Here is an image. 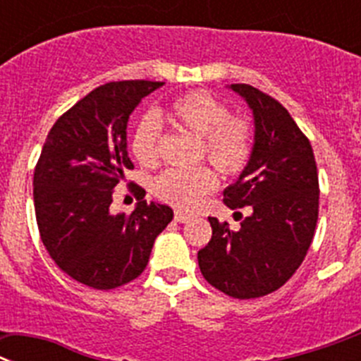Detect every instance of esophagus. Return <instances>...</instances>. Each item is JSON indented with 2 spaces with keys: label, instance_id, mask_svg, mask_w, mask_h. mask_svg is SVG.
<instances>
[{
  "label": "esophagus",
  "instance_id": "1",
  "mask_svg": "<svg viewBox=\"0 0 361 361\" xmlns=\"http://www.w3.org/2000/svg\"><path fill=\"white\" fill-rule=\"evenodd\" d=\"M188 219H190L188 214L181 212V210H176V212H174V221H178V223H187Z\"/></svg>",
  "mask_w": 361,
  "mask_h": 361
}]
</instances>
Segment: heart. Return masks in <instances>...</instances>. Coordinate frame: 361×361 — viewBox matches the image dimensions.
<instances>
[{
  "label": "heart",
  "mask_w": 361,
  "mask_h": 361,
  "mask_svg": "<svg viewBox=\"0 0 361 361\" xmlns=\"http://www.w3.org/2000/svg\"><path fill=\"white\" fill-rule=\"evenodd\" d=\"M171 122L200 136V158L207 157L221 173L235 174L246 165L252 152V129L248 122L230 115L225 104L207 92H188L176 97L167 109ZM164 128L154 113L138 118L131 133V152L144 167L160 160ZM216 173L209 165L169 169L154 180V194L178 209H194L216 187Z\"/></svg>",
  "instance_id": "b5f03b06"
}]
</instances>
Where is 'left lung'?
Instances as JSON below:
<instances>
[{
	"instance_id": "1",
	"label": "left lung",
	"mask_w": 361,
	"mask_h": 361,
	"mask_svg": "<svg viewBox=\"0 0 361 361\" xmlns=\"http://www.w3.org/2000/svg\"><path fill=\"white\" fill-rule=\"evenodd\" d=\"M230 87L252 108L255 144L223 201L232 210L250 207V216L239 230L209 217L212 239L197 262L209 284L245 300L277 291L302 264L317 228L320 190L313 147L288 109L250 84Z\"/></svg>"
}]
</instances>
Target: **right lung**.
I'll list each match as a JSON object with an SVG mask.
<instances>
[{"mask_svg": "<svg viewBox=\"0 0 361 361\" xmlns=\"http://www.w3.org/2000/svg\"><path fill=\"white\" fill-rule=\"evenodd\" d=\"M164 86L154 80L102 84L51 126L34 171L41 241L73 281L95 290L128 284L145 269L158 233L173 221L167 204L138 200L131 214H111L115 187L133 169L126 129L133 109Z\"/></svg>", "mask_w": 361, "mask_h": 361, "instance_id": "1", "label": "right lung"}]
</instances>
